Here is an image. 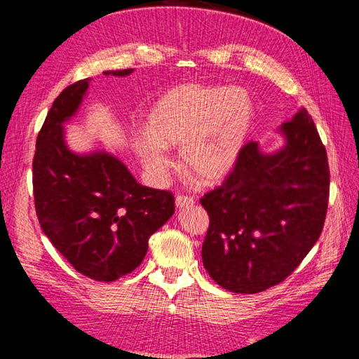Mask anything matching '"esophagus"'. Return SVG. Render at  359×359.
Returning <instances> with one entry per match:
<instances>
[{
	"label": "esophagus",
	"mask_w": 359,
	"mask_h": 359,
	"mask_svg": "<svg viewBox=\"0 0 359 359\" xmlns=\"http://www.w3.org/2000/svg\"><path fill=\"white\" fill-rule=\"evenodd\" d=\"M191 205H194V199L191 196H184V194H180V196H177L175 197V207L177 208H188V207H191Z\"/></svg>",
	"instance_id": "1"
}]
</instances>
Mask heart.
Wrapping results in <instances>:
<instances>
[{
    "mask_svg": "<svg viewBox=\"0 0 359 359\" xmlns=\"http://www.w3.org/2000/svg\"><path fill=\"white\" fill-rule=\"evenodd\" d=\"M255 121V103L242 88L185 83L158 97L134 142L152 177L165 179L174 162L166 148H180L182 163L202 184H217L233 171Z\"/></svg>",
    "mask_w": 359,
    "mask_h": 359,
    "instance_id": "obj_1",
    "label": "heart"
}]
</instances>
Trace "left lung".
Listing matches in <instances>:
<instances>
[{"label":"left lung","mask_w":359,"mask_h":359,"mask_svg":"<svg viewBox=\"0 0 359 359\" xmlns=\"http://www.w3.org/2000/svg\"><path fill=\"white\" fill-rule=\"evenodd\" d=\"M278 133V151L247 143L224 184L201 199L210 216L203 266L228 292L253 294L279 284L323 231L330 172L318 129L301 108Z\"/></svg>","instance_id":"left-lung-1"}]
</instances>
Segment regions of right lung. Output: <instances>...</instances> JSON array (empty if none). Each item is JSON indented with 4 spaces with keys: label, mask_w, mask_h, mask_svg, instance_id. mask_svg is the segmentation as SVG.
Listing matches in <instances>:
<instances>
[{
    "label": "right lung",
    "mask_w": 359,
    "mask_h": 359,
    "mask_svg": "<svg viewBox=\"0 0 359 359\" xmlns=\"http://www.w3.org/2000/svg\"><path fill=\"white\" fill-rule=\"evenodd\" d=\"M89 81L74 83L55 98L36 137L35 210L43 233L75 270L112 282L142 264L151 234L174 215V197L137 184L128 166L108 151L75 152L67 147L65 123L77 114Z\"/></svg>",
    "instance_id": "obj_1"
}]
</instances>
